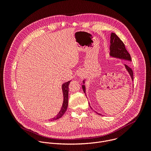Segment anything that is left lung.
Here are the masks:
<instances>
[{
    "label": "left lung",
    "mask_w": 151,
    "mask_h": 151,
    "mask_svg": "<svg viewBox=\"0 0 151 151\" xmlns=\"http://www.w3.org/2000/svg\"><path fill=\"white\" fill-rule=\"evenodd\" d=\"M110 55L114 57L124 59V60H127L128 61H132L130 54L128 53V52L126 50V48L125 47V45L123 43V42L119 38V37L115 33H112L111 36ZM125 66L129 74L130 75L131 78L133 81V72L132 69L130 67L126 65V64H125ZM85 83V82L83 81V83ZM82 89H83L84 93L85 94V85H82ZM89 105H90V104H89ZM90 107L91 108V106H90ZM91 109H93L91 108ZM96 113L100 115H101V114L97 113V112H96Z\"/></svg>",
    "instance_id": "8db88e82"
}]
</instances>
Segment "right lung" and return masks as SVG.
<instances>
[{"instance_id": "obj_1", "label": "right lung", "mask_w": 151, "mask_h": 151, "mask_svg": "<svg viewBox=\"0 0 151 151\" xmlns=\"http://www.w3.org/2000/svg\"><path fill=\"white\" fill-rule=\"evenodd\" d=\"M70 81H68L67 82H65L62 85V90H63V106L60 111L59 112L58 114L54 118H53L51 121H54L57 120L59 118H60L65 113V112L67 110L68 106V93H69V85Z\"/></svg>"}]
</instances>
